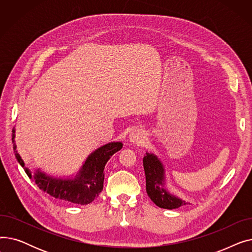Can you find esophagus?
<instances>
[{"instance_id": "obj_1", "label": "esophagus", "mask_w": 252, "mask_h": 252, "mask_svg": "<svg viewBox=\"0 0 252 252\" xmlns=\"http://www.w3.org/2000/svg\"><path fill=\"white\" fill-rule=\"evenodd\" d=\"M128 140H129V142L137 144V145H140V144L144 143V141H145L144 131L139 129V128L131 130V133L128 136Z\"/></svg>"}]
</instances>
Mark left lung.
<instances>
[{
  "label": "left lung",
  "instance_id": "1",
  "mask_svg": "<svg viewBox=\"0 0 252 252\" xmlns=\"http://www.w3.org/2000/svg\"><path fill=\"white\" fill-rule=\"evenodd\" d=\"M146 176V191L150 199L158 206L165 209H175L190 204L177 195L171 194L165 187V169L154 153L146 152L143 158Z\"/></svg>",
  "mask_w": 252,
  "mask_h": 252
}]
</instances>
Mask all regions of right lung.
Listing matches in <instances>:
<instances>
[{
  "mask_svg": "<svg viewBox=\"0 0 252 252\" xmlns=\"http://www.w3.org/2000/svg\"><path fill=\"white\" fill-rule=\"evenodd\" d=\"M15 127L13 128V149L19 164L30 179H33L37 187L56 199L74 204L86 205L94 201L103 190L104 168L110 157L123 148L122 142H110L93 151L86 159L75 177L55 178L49 176L41 169L32 171L17 152L15 143Z\"/></svg>",
  "mask_w": 252,
  "mask_h": 252,
  "instance_id": "add662e5",
  "label": "right lung"
}]
</instances>
